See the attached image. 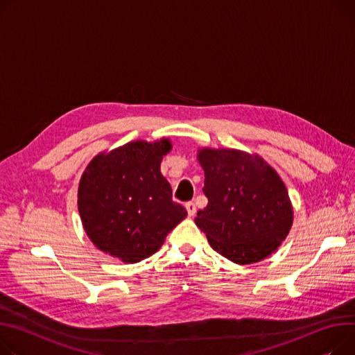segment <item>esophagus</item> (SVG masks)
<instances>
[{
	"mask_svg": "<svg viewBox=\"0 0 355 355\" xmlns=\"http://www.w3.org/2000/svg\"><path fill=\"white\" fill-rule=\"evenodd\" d=\"M185 209H187L188 216H190V217H194V216H196L197 207H196V204H194L193 201H188V202H185Z\"/></svg>",
	"mask_w": 355,
	"mask_h": 355,
	"instance_id": "34e87169",
	"label": "esophagus"
}]
</instances>
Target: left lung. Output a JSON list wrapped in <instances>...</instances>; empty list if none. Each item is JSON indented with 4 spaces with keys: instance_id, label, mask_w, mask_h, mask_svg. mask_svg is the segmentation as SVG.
Returning <instances> with one entry per match:
<instances>
[{
    "instance_id": "left-lung-1",
    "label": "left lung",
    "mask_w": 355,
    "mask_h": 355,
    "mask_svg": "<svg viewBox=\"0 0 355 355\" xmlns=\"http://www.w3.org/2000/svg\"><path fill=\"white\" fill-rule=\"evenodd\" d=\"M202 191L197 227L209 245L235 264H252L271 255L288 235L294 211L286 184L258 154L234 148H200Z\"/></svg>"
}]
</instances>
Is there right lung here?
Masks as SVG:
<instances>
[{"instance_id": "add662e5", "label": "right lung", "mask_w": 355, "mask_h": 355, "mask_svg": "<svg viewBox=\"0 0 355 355\" xmlns=\"http://www.w3.org/2000/svg\"><path fill=\"white\" fill-rule=\"evenodd\" d=\"M168 138L131 141L100 153L87 165L78 185V211L91 243L123 263H138L157 252L185 217L162 177Z\"/></svg>"}]
</instances>
